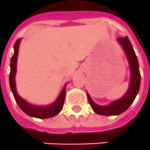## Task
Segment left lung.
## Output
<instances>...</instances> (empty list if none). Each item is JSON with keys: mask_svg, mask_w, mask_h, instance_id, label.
Listing matches in <instances>:
<instances>
[{"mask_svg": "<svg viewBox=\"0 0 150 150\" xmlns=\"http://www.w3.org/2000/svg\"><path fill=\"white\" fill-rule=\"evenodd\" d=\"M117 41L124 50L127 58L130 71V81L128 91L122 97L116 101H112L107 105H99L96 104L91 98L89 93L87 91L88 101L92 110L96 114L101 115H117L123 113L127 110L129 105L133 103L134 100L138 94L140 87V73L139 69L138 59L134 51L133 47L128 37L118 38Z\"/></svg>", "mask_w": 150, "mask_h": 150, "instance_id": "8db88e82", "label": "left lung"}]
</instances>
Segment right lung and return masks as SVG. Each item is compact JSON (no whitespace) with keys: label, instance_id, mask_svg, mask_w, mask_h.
I'll list each match as a JSON object with an SVG mask.
<instances>
[{"label":"right lung","instance_id":"obj_1","mask_svg":"<svg viewBox=\"0 0 150 150\" xmlns=\"http://www.w3.org/2000/svg\"><path fill=\"white\" fill-rule=\"evenodd\" d=\"M21 40H17L14 45V54L11 59V73H10L9 81H10V87H11L12 93H13V96L15 97V100L21 110L30 116L40 118V119H47V118L54 117L56 115H58L63 109L65 95H66V85L67 84L63 87V90L60 92L56 101H54L50 105H32L27 101H25V99H23L18 94L16 91V85L17 57H18V54H19V47H20V44H21Z\"/></svg>","mask_w":150,"mask_h":150}]
</instances>
